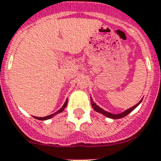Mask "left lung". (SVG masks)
<instances>
[{
	"label": "left lung",
	"mask_w": 161,
	"mask_h": 161,
	"mask_svg": "<svg viewBox=\"0 0 161 161\" xmlns=\"http://www.w3.org/2000/svg\"><path fill=\"white\" fill-rule=\"evenodd\" d=\"M142 100H143V98H142L141 100L139 101V102H138L137 104H136V106H132V107L129 108V109H126L125 111L122 112V113L120 114H112V113H109V112L108 111H106V110H104L102 108H101L100 106H98L97 105L96 103H95L94 102H93V100L92 99V97H90V101H91V105H92V106H93V108L94 109L95 111L98 112V113H101L103 115H105L106 117L107 118H109V119H121V118H123L125 117V116H126V115L128 114H130V112L133 111L134 109H136V107H137L138 106H139V104L141 103Z\"/></svg>",
	"instance_id": "8db88e82"
}]
</instances>
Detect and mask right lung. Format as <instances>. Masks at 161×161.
I'll return each mask as SVG.
<instances>
[{"mask_svg": "<svg viewBox=\"0 0 161 161\" xmlns=\"http://www.w3.org/2000/svg\"><path fill=\"white\" fill-rule=\"evenodd\" d=\"M67 104H68V100H66V102H65L64 104V106H62V107H61L60 109H59V110H58V111H56V112H55V113L52 114L48 115V116H46V117H35V116H34V118H35V119H38V120H47V119H52V118L54 117L55 115L61 113V112L63 111L64 109H65V107H66V106H67Z\"/></svg>", "mask_w": 161, "mask_h": 161, "instance_id": "1", "label": "right lung"}]
</instances>
